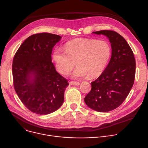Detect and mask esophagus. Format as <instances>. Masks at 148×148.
Segmentation results:
<instances>
[{
	"label": "esophagus",
	"instance_id": "esophagus-1",
	"mask_svg": "<svg viewBox=\"0 0 148 148\" xmlns=\"http://www.w3.org/2000/svg\"><path fill=\"white\" fill-rule=\"evenodd\" d=\"M69 84H70V85L71 86H79L80 84V82H76V81H70L69 82Z\"/></svg>",
	"mask_w": 148,
	"mask_h": 148
}]
</instances>
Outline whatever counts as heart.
<instances>
[{
  "label": "heart",
  "mask_w": 148,
  "mask_h": 148,
  "mask_svg": "<svg viewBox=\"0 0 148 148\" xmlns=\"http://www.w3.org/2000/svg\"><path fill=\"white\" fill-rule=\"evenodd\" d=\"M112 49L107 40L90 38H75L68 41L64 49L57 47L53 58L58 71L66 75L77 67L72 74L74 78L89 75L94 78L100 75L107 66L111 56Z\"/></svg>",
  "instance_id": "1"
}]
</instances>
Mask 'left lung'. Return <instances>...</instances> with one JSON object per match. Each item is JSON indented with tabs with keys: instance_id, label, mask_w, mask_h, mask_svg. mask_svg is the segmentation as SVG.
I'll list each match as a JSON object with an SVG mask.
<instances>
[{
	"instance_id": "left-lung-1",
	"label": "left lung",
	"mask_w": 148,
	"mask_h": 148,
	"mask_svg": "<svg viewBox=\"0 0 148 148\" xmlns=\"http://www.w3.org/2000/svg\"><path fill=\"white\" fill-rule=\"evenodd\" d=\"M93 33L108 38L112 54L106 69L91 82V90L84 101L90 108L105 112L118 108L128 95L135 80V59L127 42L118 33L104 30Z\"/></svg>"
}]
</instances>
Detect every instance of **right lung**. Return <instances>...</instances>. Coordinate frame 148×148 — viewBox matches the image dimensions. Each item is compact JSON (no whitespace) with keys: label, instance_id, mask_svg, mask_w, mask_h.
<instances>
[{"label":"right lung","instance_id":"right-lung-1","mask_svg":"<svg viewBox=\"0 0 148 148\" xmlns=\"http://www.w3.org/2000/svg\"><path fill=\"white\" fill-rule=\"evenodd\" d=\"M61 38L49 33L33 34L24 41L14 56L15 91L33 113L49 114L64 102L68 81L56 71L51 56L53 48Z\"/></svg>","mask_w":148,"mask_h":148}]
</instances>
